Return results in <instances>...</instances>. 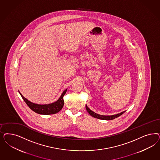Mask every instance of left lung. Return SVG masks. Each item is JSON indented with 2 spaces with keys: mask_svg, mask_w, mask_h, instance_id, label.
I'll use <instances>...</instances> for the list:
<instances>
[{
  "mask_svg": "<svg viewBox=\"0 0 160 160\" xmlns=\"http://www.w3.org/2000/svg\"><path fill=\"white\" fill-rule=\"evenodd\" d=\"M86 109L88 111V113H89L93 117L96 118L100 119H104V120H112V119L118 117L120 115H121L122 113L125 112V111H124V112H122L121 113H118V114H116V115H113L105 116V115H99L98 113H95L94 112H93L92 111H91L90 109L88 108V107L87 106V105H86Z\"/></svg>",
  "mask_w": 160,
  "mask_h": 160,
  "instance_id": "left-lung-1",
  "label": "left lung"
}]
</instances>
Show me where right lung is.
Wrapping results in <instances>:
<instances>
[{
	"instance_id": "obj_1",
	"label": "right lung",
	"mask_w": 160,
	"mask_h": 160,
	"mask_svg": "<svg viewBox=\"0 0 160 160\" xmlns=\"http://www.w3.org/2000/svg\"><path fill=\"white\" fill-rule=\"evenodd\" d=\"M67 89H65L56 102L53 103H49L47 105H39L36 103H32L28 101L26 98L23 97V95L20 93V95L26 102L27 105L33 111L39 114L42 115H51V114H55L60 111L64 105V100H63V96L65 95V93L67 92Z\"/></svg>"
}]
</instances>
